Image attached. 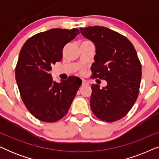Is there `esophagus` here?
Segmentation results:
<instances>
[{
    "label": "esophagus",
    "instance_id": "obj_1",
    "mask_svg": "<svg viewBox=\"0 0 159 159\" xmlns=\"http://www.w3.org/2000/svg\"><path fill=\"white\" fill-rule=\"evenodd\" d=\"M88 84H89L88 81H86L85 80H82V86L88 85Z\"/></svg>",
    "mask_w": 159,
    "mask_h": 159
}]
</instances>
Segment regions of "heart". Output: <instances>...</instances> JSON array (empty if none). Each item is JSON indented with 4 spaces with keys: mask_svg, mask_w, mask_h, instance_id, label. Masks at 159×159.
I'll list each match as a JSON object with an SVG mask.
<instances>
[{
    "mask_svg": "<svg viewBox=\"0 0 159 159\" xmlns=\"http://www.w3.org/2000/svg\"><path fill=\"white\" fill-rule=\"evenodd\" d=\"M90 41H88V40H84V41H82V43H90Z\"/></svg>",
    "mask_w": 159,
    "mask_h": 159,
    "instance_id": "1",
    "label": "heart"
}]
</instances>
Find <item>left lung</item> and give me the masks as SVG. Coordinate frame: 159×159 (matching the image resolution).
I'll return each instance as SVG.
<instances>
[{
	"instance_id": "obj_1",
	"label": "left lung",
	"mask_w": 159,
	"mask_h": 159,
	"mask_svg": "<svg viewBox=\"0 0 159 159\" xmlns=\"http://www.w3.org/2000/svg\"><path fill=\"white\" fill-rule=\"evenodd\" d=\"M80 30L96 48L91 77L107 82L102 89L97 84L91 86L92 111L102 121L119 120L132 108L140 90L142 66L135 48L125 36L105 27Z\"/></svg>"
}]
</instances>
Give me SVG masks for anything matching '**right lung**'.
Instances as JSON below:
<instances>
[{"label":"right lung","mask_w":159,"mask_h":159,"mask_svg":"<svg viewBox=\"0 0 159 159\" xmlns=\"http://www.w3.org/2000/svg\"><path fill=\"white\" fill-rule=\"evenodd\" d=\"M79 30L51 29L34 34L21 48L15 77L19 93L30 114L45 122H55L67 114L82 84L79 77L53 81L51 66L61 61L63 48Z\"/></svg>","instance_id":"1"}]
</instances>
